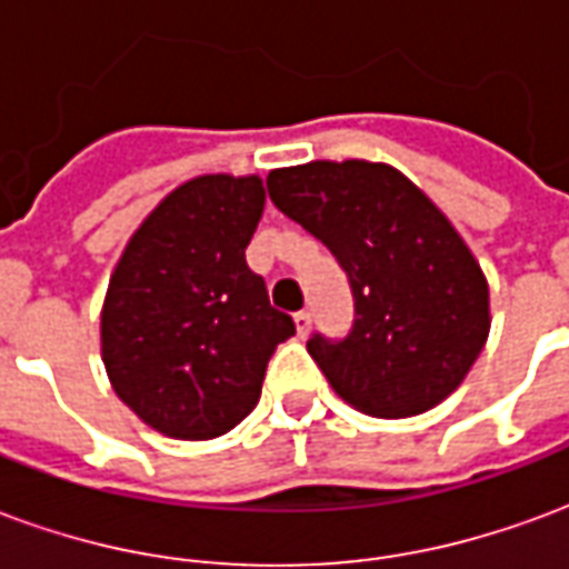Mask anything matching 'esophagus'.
<instances>
[{"label": "esophagus", "mask_w": 569, "mask_h": 569, "mask_svg": "<svg viewBox=\"0 0 569 569\" xmlns=\"http://www.w3.org/2000/svg\"><path fill=\"white\" fill-rule=\"evenodd\" d=\"M310 322H313L310 310H298V313H296V329H298V335H301V338L310 332Z\"/></svg>", "instance_id": "1"}]
</instances>
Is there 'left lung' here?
<instances>
[{
  "label": "left lung",
  "mask_w": 569,
  "mask_h": 569,
  "mask_svg": "<svg viewBox=\"0 0 569 569\" xmlns=\"http://www.w3.org/2000/svg\"><path fill=\"white\" fill-rule=\"evenodd\" d=\"M268 194L329 247L353 289L347 338L308 341L335 393L371 418H415L448 399L488 341L490 298L445 212L371 161L271 170Z\"/></svg>",
  "instance_id": "8db88e82"
}]
</instances>
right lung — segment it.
Segmentation results:
<instances>
[{
	"label": "right lung",
	"mask_w": 569,
	"mask_h": 569,
	"mask_svg": "<svg viewBox=\"0 0 569 569\" xmlns=\"http://www.w3.org/2000/svg\"><path fill=\"white\" fill-rule=\"evenodd\" d=\"M261 210L259 176L188 179L146 216L112 271L100 317L106 375L170 439L234 429L259 402L277 345L296 335L247 264Z\"/></svg>",
	"instance_id": "right-lung-1"
}]
</instances>
